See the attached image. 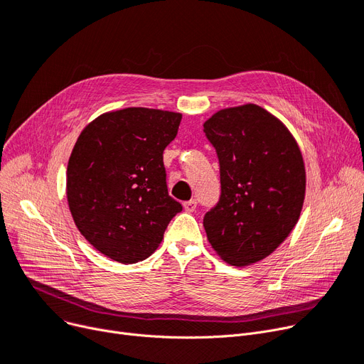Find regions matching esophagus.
<instances>
[{
	"label": "esophagus",
	"mask_w": 364,
	"mask_h": 364,
	"mask_svg": "<svg viewBox=\"0 0 364 364\" xmlns=\"http://www.w3.org/2000/svg\"><path fill=\"white\" fill-rule=\"evenodd\" d=\"M196 205H198V202H196L195 199H192V200L184 202V203H183V208H184L186 213H193L195 209H196Z\"/></svg>",
	"instance_id": "34e87169"
}]
</instances>
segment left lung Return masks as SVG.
I'll return each instance as SVG.
<instances>
[{
	"instance_id": "obj_1",
	"label": "left lung",
	"mask_w": 364,
	"mask_h": 364,
	"mask_svg": "<svg viewBox=\"0 0 364 364\" xmlns=\"http://www.w3.org/2000/svg\"><path fill=\"white\" fill-rule=\"evenodd\" d=\"M220 161L221 196L205 214L209 243L227 264L246 267L273 254L296 225L305 166L289 129L247 103L218 110L203 124Z\"/></svg>"
}]
</instances>
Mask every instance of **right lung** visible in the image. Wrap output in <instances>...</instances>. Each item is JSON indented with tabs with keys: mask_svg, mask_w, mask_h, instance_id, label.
<instances>
[{
	"mask_svg": "<svg viewBox=\"0 0 364 364\" xmlns=\"http://www.w3.org/2000/svg\"><path fill=\"white\" fill-rule=\"evenodd\" d=\"M181 113L127 107L100 114L76 140L66 195L81 235L122 264L158 250L181 203L168 195L164 150L176 139Z\"/></svg>",
	"mask_w": 364,
	"mask_h": 364,
	"instance_id": "1",
	"label": "right lung"
}]
</instances>
